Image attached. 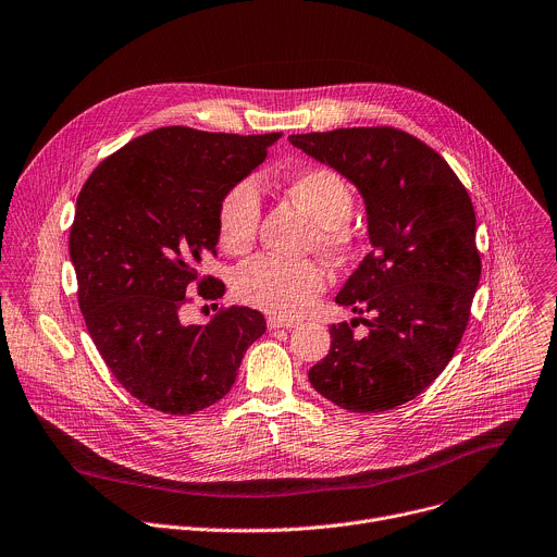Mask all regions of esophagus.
Returning a JSON list of instances; mask_svg holds the SVG:
<instances>
[{"instance_id":"esophagus-1","label":"esophagus","mask_w":557,"mask_h":557,"mask_svg":"<svg viewBox=\"0 0 557 557\" xmlns=\"http://www.w3.org/2000/svg\"><path fill=\"white\" fill-rule=\"evenodd\" d=\"M267 324H269L271 331H275V329H293L295 326L293 320H282V318H269Z\"/></svg>"}]
</instances>
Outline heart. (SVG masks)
<instances>
[{"label": "heart", "mask_w": 557, "mask_h": 557, "mask_svg": "<svg viewBox=\"0 0 557 557\" xmlns=\"http://www.w3.org/2000/svg\"><path fill=\"white\" fill-rule=\"evenodd\" d=\"M284 193L297 201L315 222L313 244L329 256H339L352 246L350 215L356 193L331 169H307L284 182ZM262 218V197L252 180L231 184L215 209L220 246L231 256H242L256 244ZM326 288V271L313 260H284L258 256L244 262L233 277V290L248 307L275 318L305 315Z\"/></svg>", "instance_id": "obj_1"}]
</instances>
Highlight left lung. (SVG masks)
<instances>
[{"instance_id": "8db88e82", "label": "left lung", "mask_w": 557, "mask_h": 557, "mask_svg": "<svg viewBox=\"0 0 557 557\" xmlns=\"http://www.w3.org/2000/svg\"><path fill=\"white\" fill-rule=\"evenodd\" d=\"M288 139L360 188L373 244L335 297L371 318L333 324L329 356L309 380L350 413L391 411L446 369L467 331L482 275L471 197L437 150L407 131L362 126ZM360 319L370 333L352 336Z\"/></svg>"}]
</instances>
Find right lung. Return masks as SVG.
Wrapping results in <instances>:
<instances>
[{"instance_id": "obj_1", "label": "right lung", "mask_w": 557, "mask_h": 557, "mask_svg": "<svg viewBox=\"0 0 557 557\" xmlns=\"http://www.w3.org/2000/svg\"><path fill=\"white\" fill-rule=\"evenodd\" d=\"M277 137L164 126L99 162L77 195L69 248L86 329L115 380L150 409H209L267 331L248 307H222L205 326L182 324V311L193 290L222 297V280L201 273L218 256V201Z\"/></svg>"}]
</instances>
